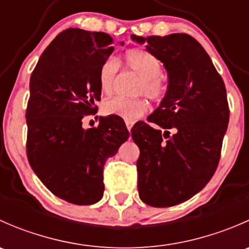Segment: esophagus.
Segmentation results:
<instances>
[{"mask_svg": "<svg viewBox=\"0 0 249 249\" xmlns=\"http://www.w3.org/2000/svg\"><path fill=\"white\" fill-rule=\"evenodd\" d=\"M125 124H126V127H127V130H131L132 129V126H134V123L132 122H125Z\"/></svg>", "mask_w": 249, "mask_h": 249, "instance_id": "34e87169", "label": "esophagus"}]
</instances>
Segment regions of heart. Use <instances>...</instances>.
I'll use <instances>...</instances> for the list:
<instances>
[{"mask_svg":"<svg viewBox=\"0 0 249 249\" xmlns=\"http://www.w3.org/2000/svg\"><path fill=\"white\" fill-rule=\"evenodd\" d=\"M124 64L127 70L136 73L141 78L137 88L139 94H144L149 99L158 101L165 94V85L159 76L161 73V62L152 53L144 49H131L124 55ZM118 72V61L114 57H109L102 64L99 72V83L101 91L109 95L114 89L115 77ZM149 105L144 99H115L105 102L104 110L107 114L117 115L125 122H132L142 117L148 112Z\"/></svg>","mask_w":249,"mask_h":249,"instance_id":"obj_1","label":"heart"}]
</instances>
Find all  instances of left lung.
<instances>
[{
    "label": "left lung",
    "mask_w": 249,
    "mask_h": 249,
    "mask_svg": "<svg viewBox=\"0 0 249 249\" xmlns=\"http://www.w3.org/2000/svg\"><path fill=\"white\" fill-rule=\"evenodd\" d=\"M164 64L167 90L159 107L131 130L140 148L137 187L153 207H171L214 175L229 123L227 90L201 44L185 34L131 36Z\"/></svg>",
    "instance_id": "obj_1"
}]
</instances>
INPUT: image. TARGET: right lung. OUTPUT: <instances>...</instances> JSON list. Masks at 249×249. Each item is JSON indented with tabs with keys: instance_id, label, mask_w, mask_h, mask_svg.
<instances>
[{
	"instance_id": "obj_1",
	"label": "right lung",
	"mask_w": 249,
	"mask_h": 249,
	"mask_svg": "<svg viewBox=\"0 0 249 249\" xmlns=\"http://www.w3.org/2000/svg\"><path fill=\"white\" fill-rule=\"evenodd\" d=\"M112 43L105 32L65 30L44 50L30 79L27 159L55 196L74 205L102 199L105 161L130 136L117 115L100 117L97 127H83L84 115L94 113L101 99L99 72L114 50Z\"/></svg>"
}]
</instances>
